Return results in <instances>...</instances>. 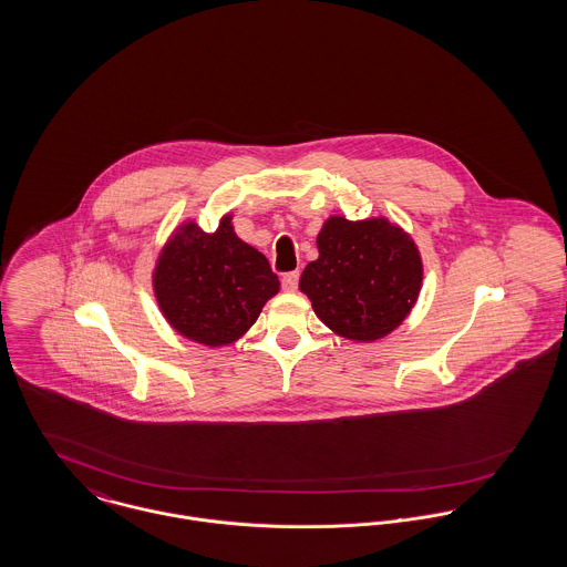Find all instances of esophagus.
Returning <instances> with one entry per match:
<instances>
[{"mask_svg": "<svg viewBox=\"0 0 567 567\" xmlns=\"http://www.w3.org/2000/svg\"><path fill=\"white\" fill-rule=\"evenodd\" d=\"M280 282H282V289H285V291H296V289H298V282H300V271H287Z\"/></svg>", "mask_w": 567, "mask_h": 567, "instance_id": "obj_1", "label": "esophagus"}]
</instances>
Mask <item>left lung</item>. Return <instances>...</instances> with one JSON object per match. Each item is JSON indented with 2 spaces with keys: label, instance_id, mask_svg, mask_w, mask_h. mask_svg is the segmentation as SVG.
<instances>
[{
  "label": "left lung",
  "instance_id": "obj_1",
  "mask_svg": "<svg viewBox=\"0 0 567 567\" xmlns=\"http://www.w3.org/2000/svg\"><path fill=\"white\" fill-rule=\"evenodd\" d=\"M317 248L319 259L306 265L300 289L337 334L375 341L412 310L423 265L414 241L389 219L330 218Z\"/></svg>",
  "mask_w": 567,
  "mask_h": 567
}]
</instances>
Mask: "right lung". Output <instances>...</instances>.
<instances>
[{
	"label": "right lung",
	"instance_id": "add662e5",
	"mask_svg": "<svg viewBox=\"0 0 567 567\" xmlns=\"http://www.w3.org/2000/svg\"><path fill=\"white\" fill-rule=\"evenodd\" d=\"M278 289L269 261L233 233L230 218L216 233L181 226L155 269V296L171 326L209 348L239 339Z\"/></svg>",
	"mask_w": 567,
	"mask_h": 567
}]
</instances>
